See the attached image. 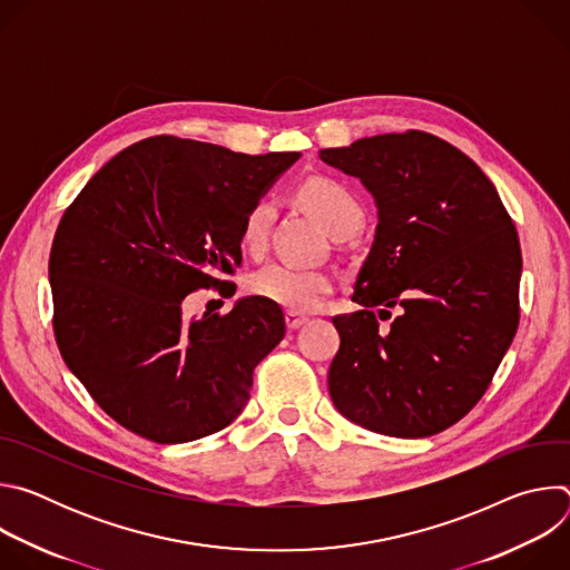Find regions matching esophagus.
Wrapping results in <instances>:
<instances>
[{"instance_id":"34e87169","label":"esophagus","mask_w":570,"mask_h":570,"mask_svg":"<svg viewBox=\"0 0 570 570\" xmlns=\"http://www.w3.org/2000/svg\"><path fill=\"white\" fill-rule=\"evenodd\" d=\"M306 322H308L306 315H302V313H297V311H286V327H288L291 332L299 330L302 324H306Z\"/></svg>"}]
</instances>
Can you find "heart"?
<instances>
[{
  "label": "heart",
  "mask_w": 570,
  "mask_h": 570,
  "mask_svg": "<svg viewBox=\"0 0 570 570\" xmlns=\"http://www.w3.org/2000/svg\"><path fill=\"white\" fill-rule=\"evenodd\" d=\"M297 198L332 236L343 232L354 234L363 225V205L347 185L334 178L317 176L304 180L297 189ZM273 216V200L262 198L250 205L240 223L243 248L259 253L266 246ZM248 288L253 295L288 311H313L334 291V277L332 273L320 268L271 262L250 275Z\"/></svg>",
  "instance_id": "obj_1"
}]
</instances>
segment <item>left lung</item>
Wrapping results in <instances>:
<instances>
[{
    "instance_id": "1",
    "label": "left lung",
    "mask_w": 570,
    "mask_h": 570,
    "mask_svg": "<svg viewBox=\"0 0 570 570\" xmlns=\"http://www.w3.org/2000/svg\"><path fill=\"white\" fill-rule=\"evenodd\" d=\"M320 159L379 209L352 295L363 308L334 317L332 401L367 431L435 435L480 401L517 334V227L475 161L431 132L363 137Z\"/></svg>"
}]
</instances>
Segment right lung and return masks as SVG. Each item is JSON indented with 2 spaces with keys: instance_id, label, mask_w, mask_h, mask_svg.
<instances>
[{
  "instance_id": "1",
  "label": "right lung",
  "mask_w": 570,
  "mask_h": 570,
  "mask_svg": "<svg viewBox=\"0 0 570 570\" xmlns=\"http://www.w3.org/2000/svg\"><path fill=\"white\" fill-rule=\"evenodd\" d=\"M297 159L148 137L65 209L49 255L56 343L124 429L180 444L246 409L255 367L286 334L282 308L253 295L185 322L183 299L232 284L243 216Z\"/></svg>"
}]
</instances>
